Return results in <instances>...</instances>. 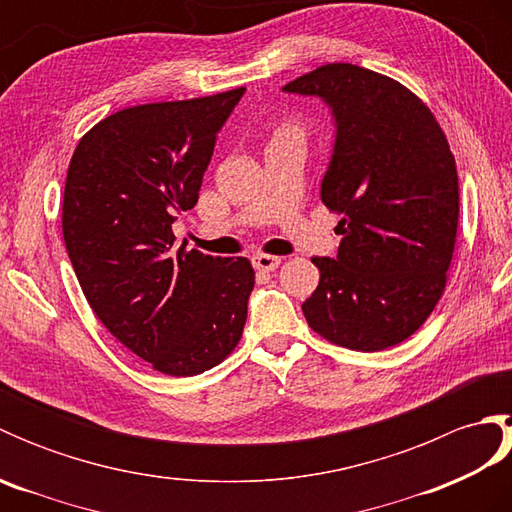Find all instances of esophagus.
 Returning <instances> with one entry per match:
<instances>
[{
  "mask_svg": "<svg viewBox=\"0 0 512 512\" xmlns=\"http://www.w3.org/2000/svg\"><path fill=\"white\" fill-rule=\"evenodd\" d=\"M279 264H281V257L277 255H266V253L253 255V266L257 270H275Z\"/></svg>",
  "mask_w": 512,
  "mask_h": 512,
  "instance_id": "1",
  "label": "esophagus"
}]
</instances>
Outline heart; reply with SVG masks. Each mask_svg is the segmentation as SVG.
I'll return each mask as SVG.
<instances>
[{
	"mask_svg": "<svg viewBox=\"0 0 512 512\" xmlns=\"http://www.w3.org/2000/svg\"><path fill=\"white\" fill-rule=\"evenodd\" d=\"M292 129H295V127H281L279 132H292ZM279 132H277V134H279Z\"/></svg>",
	"mask_w": 512,
	"mask_h": 512,
	"instance_id": "1",
	"label": "heart"
}]
</instances>
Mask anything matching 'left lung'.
<instances>
[{
	"label": "left lung",
	"mask_w": 512,
	"mask_h": 512,
	"mask_svg": "<svg viewBox=\"0 0 512 512\" xmlns=\"http://www.w3.org/2000/svg\"><path fill=\"white\" fill-rule=\"evenodd\" d=\"M286 92L321 96L336 143L321 200L341 222L336 259L301 310L325 341L380 352L416 332L447 288L458 237V169L436 116L385 74L328 63Z\"/></svg>",
	"instance_id": "obj_1"
}]
</instances>
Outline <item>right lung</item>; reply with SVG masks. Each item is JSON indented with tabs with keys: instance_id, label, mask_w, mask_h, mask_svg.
<instances>
[{
	"instance_id": "add662e5",
	"label": "right lung",
	"mask_w": 512,
	"mask_h": 512,
	"mask_svg": "<svg viewBox=\"0 0 512 512\" xmlns=\"http://www.w3.org/2000/svg\"><path fill=\"white\" fill-rule=\"evenodd\" d=\"M244 90L125 107L79 140L65 178L63 242L85 299L116 341L169 376L220 365L244 332L248 259L173 248L171 231L198 202Z\"/></svg>"
}]
</instances>
